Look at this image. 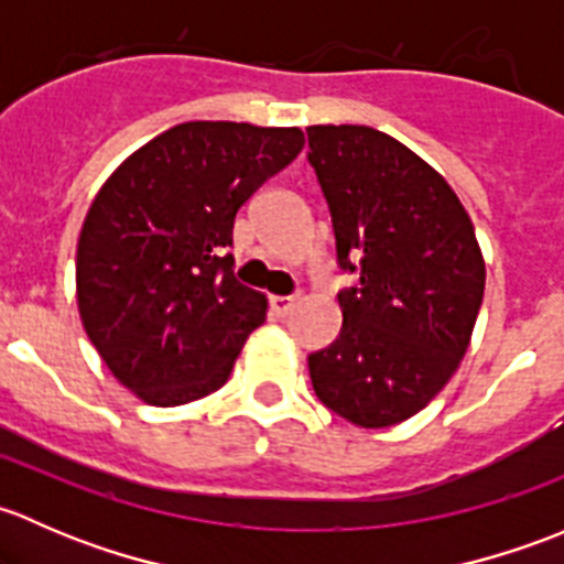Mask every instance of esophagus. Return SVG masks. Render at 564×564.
<instances>
[{
    "instance_id": "34e87169",
    "label": "esophagus",
    "mask_w": 564,
    "mask_h": 564,
    "mask_svg": "<svg viewBox=\"0 0 564 564\" xmlns=\"http://www.w3.org/2000/svg\"><path fill=\"white\" fill-rule=\"evenodd\" d=\"M294 305H297V297H281V294L270 297V311L275 316H289L294 311Z\"/></svg>"
}]
</instances>
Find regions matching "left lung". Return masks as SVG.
<instances>
[{"label":"left lung","instance_id":"obj_1","mask_svg":"<svg viewBox=\"0 0 564 564\" xmlns=\"http://www.w3.org/2000/svg\"><path fill=\"white\" fill-rule=\"evenodd\" d=\"M308 161L333 215L340 335L308 357L318 401L360 429L429 406L458 371L486 289L469 213L447 180L368 124H311Z\"/></svg>","mask_w":564,"mask_h":564}]
</instances>
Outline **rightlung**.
I'll return each mask as SVG.
<instances>
[{
  "mask_svg": "<svg viewBox=\"0 0 564 564\" xmlns=\"http://www.w3.org/2000/svg\"><path fill=\"white\" fill-rule=\"evenodd\" d=\"M300 128L182 122L124 158L89 204L76 303L100 360L150 406L224 388L267 297L231 272L235 218L300 155Z\"/></svg>",
  "mask_w": 564,
  "mask_h": 564,
  "instance_id": "obj_1",
  "label": "right lung"
}]
</instances>
